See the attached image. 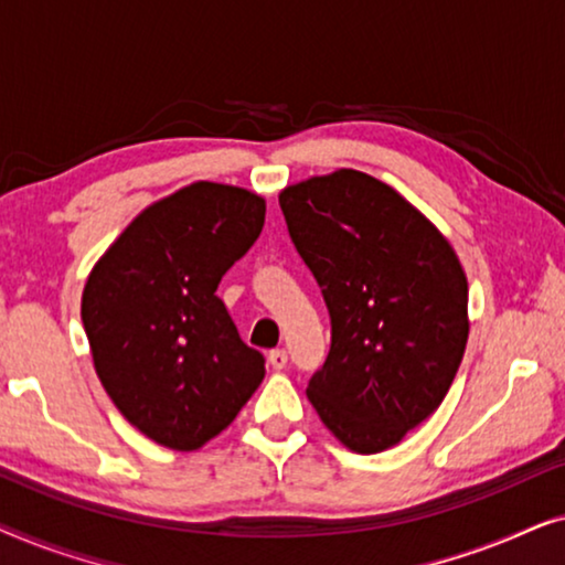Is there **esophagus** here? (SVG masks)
I'll list each match as a JSON object with an SVG mask.
<instances>
[{"mask_svg":"<svg viewBox=\"0 0 565 565\" xmlns=\"http://www.w3.org/2000/svg\"><path fill=\"white\" fill-rule=\"evenodd\" d=\"M269 365H273V370H282L285 365H288V352L285 350H273L269 352Z\"/></svg>","mask_w":565,"mask_h":565,"instance_id":"34e87169","label":"esophagus"}]
</instances>
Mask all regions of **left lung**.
Masks as SVG:
<instances>
[{
  "instance_id": "obj_1",
  "label": "left lung",
  "mask_w": 565,
  "mask_h": 565,
  "mask_svg": "<svg viewBox=\"0 0 565 565\" xmlns=\"http://www.w3.org/2000/svg\"><path fill=\"white\" fill-rule=\"evenodd\" d=\"M292 244L331 316L306 396L347 450L375 455L443 404L468 344V277L447 236L358 169L280 190Z\"/></svg>"
}]
</instances>
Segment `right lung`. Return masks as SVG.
Returning <instances> with one entry per match:
<instances>
[{"instance_id":"1","label":"right lung","mask_w":565,"mask_h":565,"mask_svg":"<svg viewBox=\"0 0 565 565\" xmlns=\"http://www.w3.org/2000/svg\"><path fill=\"white\" fill-rule=\"evenodd\" d=\"M265 198L192 182L146 205L95 262L82 323L97 377L138 431L177 452L218 437L265 381L215 296L265 226Z\"/></svg>"}]
</instances>
